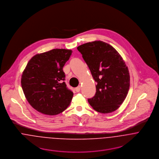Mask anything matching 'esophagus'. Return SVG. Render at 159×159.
I'll return each instance as SVG.
<instances>
[{
    "label": "esophagus",
    "instance_id": "1",
    "mask_svg": "<svg viewBox=\"0 0 159 159\" xmlns=\"http://www.w3.org/2000/svg\"><path fill=\"white\" fill-rule=\"evenodd\" d=\"M75 90L76 91V92H79L80 91V86H78L77 87L75 88Z\"/></svg>",
    "mask_w": 159,
    "mask_h": 159
}]
</instances>
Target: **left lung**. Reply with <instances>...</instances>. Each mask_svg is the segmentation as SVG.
I'll list each match as a JSON object with an SVG mask.
<instances>
[{
  "label": "left lung",
  "instance_id": "1",
  "mask_svg": "<svg viewBox=\"0 0 159 159\" xmlns=\"http://www.w3.org/2000/svg\"><path fill=\"white\" fill-rule=\"evenodd\" d=\"M77 50L97 83L95 95L88 99L89 104L101 113L115 111L123 104L130 86L129 72L123 58L101 41L82 44Z\"/></svg>",
  "mask_w": 159,
  "mask_h": 159
}]
</instances>
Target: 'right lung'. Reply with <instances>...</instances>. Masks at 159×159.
Segmentation results:
<instances>
[{
    "label": "right lung",
    "mask_w": 159,
    "mask_h": 159,
    "mask_svg": "<svg viewBox=\"0 0 159 159\" xmlns=\"http://www.w3.org/2000/svg\"><path fill=\"white\" fill-rule=\"evenodd\" d=\"M71 53V50L54 49L36 54L28 62L21 86L27 101L38 111L55 115L70 106L74 94L64 82L63 68Z\"/></svg>",
    "instance_id": "1"
}]
</instances>
